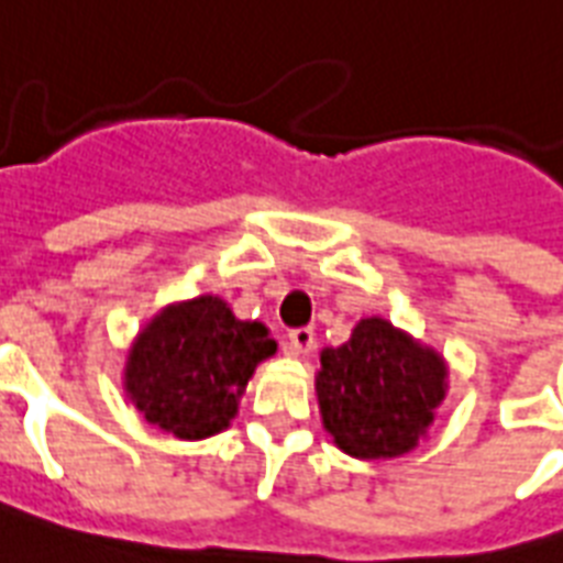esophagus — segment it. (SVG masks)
Here are the masks:
<instances>
[{"instance_id":"34e87169","label":"esophagus","mask_w":563,"mask_h":563,"mask_svg":"<svg viewBox=\"0 0 563 563\" xmlns=\"http://www.w3.org/2000/svg\"><path fill=\"white\" fill-rule=\"evenodd\" d=\"M316 345V333L313 328H292L287 333V354L290 356H301V354H310Z\"/></svg>"}]
</instances>
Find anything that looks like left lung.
I'll use <instances>...</instances> for the list:
<instances>
[{
	"label": "left lung",
	"instance_id": "1",
	"mask_svg": "<svg viewBox=\"0 0 563 563\" xmlns=\"http://www.w3.org/2000/svg\"><path fill=\"white\" fill-rule=\"evenodd\" d=\"M324 429L342 452L376 460L411 452L445 397V368L385 319H362L351 339L324 347L316 376Z\"/></svg>",
	"mask_w": 563,
	"mask_h": 563
}]
</instances>
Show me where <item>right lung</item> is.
<instances>
[{
  "mask_svg": "<svg viewBox=\"0 0 563 563\" xmlns=\"http://www.w3.org/2000/svg\"><path fill=\"white\" fill-rule=\"evenodd\" d=\"M276 354L262 322H241L216 296L166 308L137 336L125 391L152 426L201 440L230 426L255 365Z\"/></svg>",
  "mask_w": 563,
  "mask_h": 563,
  "instance_id": "right-lung-1",
  "label": "right lung"
}]
</instances>
